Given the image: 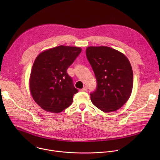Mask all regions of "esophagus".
<instances>
[{
	"label": "esophagus",
	"mask_w": 160,
	"mask_h": 160,
	"mask_svg": "<svg viewBox=\"0 0 160 160\" xmlns=\"http://www.w3.org/2000/svg\"><path fill=\"white\" fill-rule=\"evenodd\" d=\"M87 90V87H84L83 88H82L81 89V91H82V92H85V91Z\"/></svg>",
	"instance_id": "obj_1"
}]
</instances>
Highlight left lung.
Masks as SVG:
<instances>
[{"label": "left lung", "instance_id": "1", "mask_svg": "<svg viewBox=\"0 0 160 160\" xmlns=\"http://www.w3.org/2000/svg\"><path fill=\"white\" fill-rule=\"evenodd\" d=\"M87 58L94 73L97 87L90 94L93 104L108 112L120 109L129 99L133 72L127 57L109 47H88Z\"/></svg>", "mask_w": 160, "mask_h": 160}]
</instances>
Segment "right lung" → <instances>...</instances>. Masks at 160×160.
Wrapping results in <instances>:
<instances>
[{"instance_id":"1","label":"right lung","mask_w":160,"mask_h":160,"mask_svg":"<svg viewBox=\"0 0 160 160\" xmlns=\"http://www.w3.org/2000/svg\"><path fill=\"white\" fill-rule=\"evenodd\" d=\"M82 51L80 48L60 45L40 53L30 75V88L34 101L44 110L60 112L73 102L78 92L67 69Z\"/></svg>"}]
</instances>
